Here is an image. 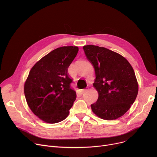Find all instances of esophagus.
<instances>
[{"label": "esophagus", "mask_w": 157, "mask_h": 157, "mask_svg": "<svg viewBox=\"0 0 157 157\" xmlns=\"http://www.w3.org/2000/svg\"><path fill=\"white\" fill-rule=\"evenodd\" d=\"M87 90H88V89H83V90H82V93H83V94H84V93H85L86 91H87Z\"/></svg>", "instance_id": "1"}]
</instances>
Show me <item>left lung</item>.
Returning <instances> with one entry per match:
<instances>
[{
	"label": "left lung",
	"instance_id": "1",
	"mask_svg": "<svg viewBox=\"0 0 157 157\" xmlns=\"http://www.w3.org/2000/svg\"><path fill=\"white\" fill-rule=\"evenodd\" d=\"M87 59L93 65V84L98 97L91 104L93 113L105 120L122 117L133 104L138 94L134 71L125 58L104 47L83 46Z\"/></svg>",
	"mask_w": 157,
	"mask_h": 157
}]
</instances>
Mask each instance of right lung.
Segmentation results:
<instances>
[{
    "label": "right lung",
    "instance_id": "add662e5",
    "mask_svg": "<svg viewBox=\"0 0 157 157\" xmlns=\"http://www.w3.org/2000/svg\"><path fill=\"white\" fill-rule=\"evenodd\" d=\"M79 51L77 46L58 48L32 67L24 85V94L31 111L48 123L63 121L76 98L71 88L68 67Z\"/></svg>",
    "mask_w": 157,
    "mask_h": 157
}]
</instances>
